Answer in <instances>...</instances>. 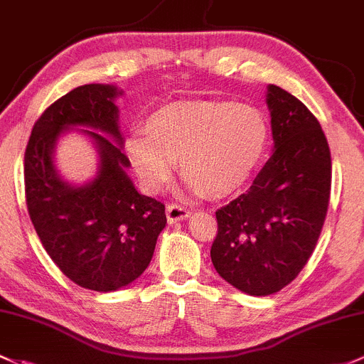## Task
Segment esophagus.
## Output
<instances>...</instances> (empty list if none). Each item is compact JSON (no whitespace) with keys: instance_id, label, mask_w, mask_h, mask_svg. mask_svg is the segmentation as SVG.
<instances>
[{"instance_id":"34e87169","label":"esophagus","mask_w":364,"mask_h":364,"mask_svg":"<svg viewBox=\"0 0 364 364\" xmlns=\"http://www.w3.org/2000/svg\"><path fill=\"white\" fill-rule=\"evenodd\" d=\"M167 220L169 223H176V221H181L185 218L190 216V211L185 208V205H179V204H169L167 205Z\"/></svg>"}]
</instances>
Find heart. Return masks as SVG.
Instances as JSON below:
<instances>
[{"instance_id":"obj_1","label":"heart","mask_w":364,"mask_h":364,"mask_svg":"<svg viewBox=\"0 0 364 364\" xmlns=\"http://www.w3.org/2000/svg\"><path fill=\"white\" fill-rule=\"evenodd\" d=\"M269 144V120L255 106L174 102L148 118V131L129 136L127 156L146 192H162L181 159L190 192L227 197L250 181Z\"/></svg>"}]
</instances>
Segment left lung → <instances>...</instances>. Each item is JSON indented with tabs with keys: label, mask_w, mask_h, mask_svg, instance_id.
Segmentation results:
<instances>
[{
	"label": "left lung",
	"mask_w": 364,
	"mask_h": 364,
	"mask_svg": "<svg viewBox=\"0 0 364 364\" xmlns=\"http://www.w3.org/2000/svg\"><path fill=\"white\" fill-rule=\"evenodd\" d=\"M274 153L246 193L216 211V272L233 288L281 291L311 258L330 204L331 155L307 106L277 85L267 94Z\"/></svg>",
	"instance_id": "left-lung-1"
}]
</instances>
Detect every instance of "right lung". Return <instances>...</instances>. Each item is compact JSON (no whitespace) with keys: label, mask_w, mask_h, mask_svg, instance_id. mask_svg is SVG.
Listing matches in <instances>:
<instances>
[{"label":"right lung","mask_w":364,"mask_h":364,"mask_svg":"<svg viewBox=\"0 0 364 364\" xmlns=\"http://www.w3.org/2000/svg\"><path fill=\"white\" fill-rule=\"evenodd\" d=\"M117 87H76L52 102L34 122L24 155V188L29 218L45 251L60 272L92 291H114L131 284L150 265L156 237L167 223L166 205L137 193L129 179L131 166L122 153ZM71 124L85 132L102 155L100 174L80 189L56 176L51 151L56 137Z\"/></svg>","instance_id":"add662e5"}]
</instances>
